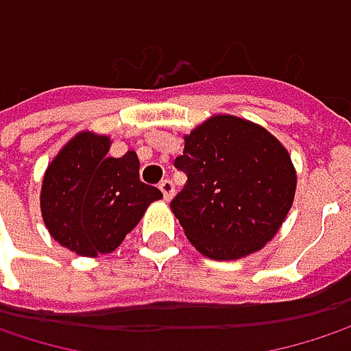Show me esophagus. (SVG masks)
Here are the masks:
<instances>
[{"label":"esophagus","mask_w":351,"mask_h":351,"mask_svg":"<svg viewBox=\"0 0 351 351\" xmlns=\"http://www.w3.org/2000/svg\"><path fill=\"white\" fill-rule=\"evenodd\" d=\"M160 191H162V195H165V199L167 201H171L173 199V195H175V184H173V180L171 178H165V180H160Z\"/></svg>","instance_id":"obj_1"}]
</instances>
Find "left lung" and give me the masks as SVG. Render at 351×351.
<instances>
[{
    "instance_id": "1",
    "label": "left lung",
    "mask_w": 351,
    "mask_h": 351,
    "mask_svg": "<svg viewBox=\"0 0 351 351\" xmlns=\"http://www.w3.org/2000/svg\"><path fill=\"white\" fill-rule=\"evenodd\" d=\"M175 167L186 184L171 201L189 242L213 260L260 250L282 226L297 175L287 148L264 128L215 115L184 138Z\"/></svg>"
}]
</instances>
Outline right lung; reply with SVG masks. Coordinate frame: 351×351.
<instances>
[{
  "instance_id": "1",
  "label": "right lung",
  "mask_w": 351,
  "mask_h": 351,
  "mask_svg": "<svg viewBox=\"0 0 351 351\" xmlns=\"http://www.w3.org/2000/svg\"><path fill=\"white\" fill-rule=\"evenodd\" d=\"M109 138L77 134L50 162L40 207L50 236L60 245L97 256L113 252L146 207L162 193L140 180L136 152L107 156Z\"/></svg>"
}]
</instances>
